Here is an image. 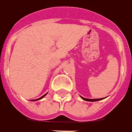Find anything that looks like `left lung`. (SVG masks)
I'll use <instances>...</instances> for the list:
<instances>
[{
  "label": "left lung",
  "mask_w": 132,
  "mask_h": 132,
  "mask_svg": "<svg viewBox=\"0 0 132 132\" xmlns=\"http://www.w3.org/2000/svg\"><path fill=\"white\" fill-rule=\"evenodd\" d=\"M81 98L84 100V101H100V100H102L103 98H98V99H88L85 98H83L81 97Z\"/></svg>",
  "instance_id": "obj_1"
}]
</instances>
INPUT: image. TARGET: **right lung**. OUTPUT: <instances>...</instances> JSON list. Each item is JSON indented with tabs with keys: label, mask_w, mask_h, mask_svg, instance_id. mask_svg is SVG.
<instances>
[{
	"label": "right lung",
	"mask_w": 132,
	"mask_h": 132,
	"mask_svg": "<svg viewBox=\"0 0 132 132\" xmlns=\"http://www.w3.org/2000/svg\"><path fill=\"white\" fill-rule=\"evenodd\" d=\"M46 94H45V95H44V96H41V98H39L38 99H36V100H32V101H37V100H39V99H41V98H44V96H46Z\"/></svg>",
	"instance_id": "right-lung-1"
}]
</instances>
